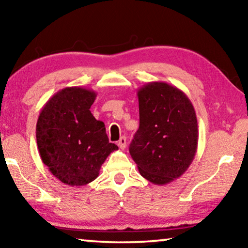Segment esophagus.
Listing matches in <instances>:
<instances>
[{"label": "esophagus", "instance_id": "1", "mask_svg": "<svg viewBox=\"0 0 248 248\" xmlns=\"http://www.w3.org/2000/svg\"><path fill=\"white\" fill-rule=\"evenodd\" d=\"M125 145H127V140H125L124 137H121L118 141V146L121 150H124Z\"/></svg>", "mask_w": 248, "mask_h": 248}]
</instances>
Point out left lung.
<instances>
[{
	"label": "left lung",
	"instance_id": "1",
	"mask_svg": "<svg viewBox=\"0 0 248 248\" xmlns=\"http://www.w3.org/2000/svg\"><path fill=\"white\" fill-rule=\"evenodd\" d=\"M140 125L130 155L141 176L155 185L179 178L194 161L198 123L187 95L170 84L150 82L138 91Z\"/></svg>",
	"mask_w": 248,
	"mask_h": 248
}]
</instances>
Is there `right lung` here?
<instances>
[{"instance_id": "add662e5", "label": "right lung", "mask_w": 248, "mask_h": 248, "mask_svg": "<svg viewBox=\"0 0 248 248\" xmlns=\"http://www.w3.org/2000/svg\"><path fill=\"white\" fill-rule=\"evenodd\" d=\"M97 94L79 86L65 87L45 104L36 125L40 157L51 174L69 186H84L98 177L111 152L103 121L90 108Z\"/></svg>"}]
</instances>
